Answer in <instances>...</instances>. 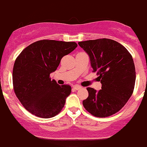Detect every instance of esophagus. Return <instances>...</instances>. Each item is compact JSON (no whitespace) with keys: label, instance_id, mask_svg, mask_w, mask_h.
I'll return each mask as SVG.
<instances>
[{"label":"esophagus","instance_id":"34e87169","mask_svg":"<svg viewBox=\"0 0 147 147\" xmlns=\"http://www.w3.org/2000/svg\"><path fill=\"white\" fill-rule=\"evenodd\" d=\"M81 88H82V86H80V85H78V84L73 86V89H75V90H79V89H80Z\"/></svg>","mask_w":147,"mask_h":147}]
</instances>
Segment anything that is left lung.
Wrapping results in <instances>:
<instances>
[{"mask_svg": "<svg viewBox=\"0 0 147 147\" xmlns=\"http://www.w3.org/2000/svg\"><path fill=\"white\" fill-rule=\"evenodd\" d=\"M78 44L89 55L93 72L102 84L98 92L86 88L89 96L83 101V106L94 116H111L126 104L133 93L136 72L132 55L125 47L110 38Z\"/></svg>", "mask_w": 147, "mask_h": 147, "instance_id": "obj_1", "label": "left lung"}]
</instances>
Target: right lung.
<instances>
[{
    "mask_svg": "<svg viewBox=\"0 0 147 147\" xmlns=\"http://www.w3.org/2000/svg\"><path fill=\"white\" fill-rule=\"evenodd\" d=\"M75 42L44 39L26 47L17 57L12 70L15 95L27 111L37 117L50 118L61 112L71 93L69 84L51 80L61 58L74 51Z\"/></svg>",
    "mask_w": 147,
    "mask_h": 147,
    "instance_id": "1",
    "label": "right lung"
}]
</instances>
